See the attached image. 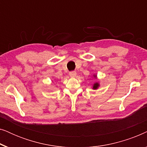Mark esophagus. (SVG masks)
Here are the masks:
<instances>
[{"label": "esophagus", "instance_id": "esophagus-1", "mask_svg": "<svg viewBox=\"0 0 147 147\" xmlns=\"http://www.w3.org/2000/svg\"><path fill=\"white\" fill-rule=\"evenodd\" d=\"M69 76H70V77H76V72L74 71H70L69 72Z\"/></svg>", "mask_w": 147, "mask_h": 147}]
</instances>
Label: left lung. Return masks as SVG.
I'll return each instance as SVG.
<instances>
[{"label": "left lung", "instance_id": "8db88e82", "mask_svg": "<svg viewBox=\"0 0 147 147\" xmlns=\"http://www.w3.org/2000/svg\"><path fill=\"white\" fill-rule=\"evenodd\" d=\"M94 77H96V76H94ZM98 86H99V84L98 83H95L94 84V86H93V89H94V90H96V89H97V88H98Z\"/></svg>", "mask_w": 147, "mask_h": 147}]
</instances>
